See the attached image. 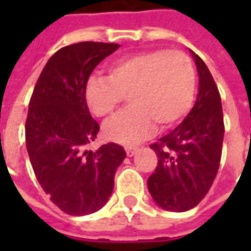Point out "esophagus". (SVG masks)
I'll return each mask as SVG.
<instances>
[{"mask_svg":"<svg viewBox=\"0 0 251 251\" xmlns=\"http://www.w3.org/2000/svg\"><path fill=\"white\" fill-rule=\"evenodd\" d=\"M125 152H126V154L129 156V157H131V156H134V154L138 152V148H136V147H125Z\"/></svg>","mask_w":251,"mask_h":251,"instance_id":"1","label":"esophagus"}]
</instances>
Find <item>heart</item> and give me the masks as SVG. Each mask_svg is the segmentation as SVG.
Here are the masks:
<instances>
[{
    "label": "heart",
    "mask_w": 251,
    "mask_h": 251,
    "mask_svg": "<svg viewBox=\"0 0 251 251\" xmlns=\"http://www.w3.org/2000/svg\"><path fill=\"white\" fill-rule=\"evenodd\" d=\"M196 72L181 51L154 50L127 55L111 63L106 76H93L86 100L97 117H109L127 95L130 107L107 121L111 141L136 142L151 133L154 122L167 129L179 122L192 104Z\"/></svg>",
    "instance_id": "obj_1"
}]
</instances>
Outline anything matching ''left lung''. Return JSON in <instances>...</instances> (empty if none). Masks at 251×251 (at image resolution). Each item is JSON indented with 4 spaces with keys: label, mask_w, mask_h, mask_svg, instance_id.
<instances>
[{
    "label": "left lung",
    "mask_w": 251,
    "mask_h": 251,
    "mask_svg": "<svg viewBox=\"0 0 251 251\" xmlns=\"http://www.w3.org/2000/svg\"><path fill=\"white\" fill-rule=\"evenodd\" d=\"M199 94L194 109L175 130L151 145L157 167L148 179L153 200L164 210L188 211L210 191L219 169L225 136L221 94L208 67L195 52Z\"/></svg>",
    "instance_id": "obj_1"
}]
</instances>
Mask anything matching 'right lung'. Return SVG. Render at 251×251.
I'll return each mask as SVG.
<instances>
[{
  "label": "right lung",
  "mask_w": 251,
  "mask_h": 251,
  "mask_svg": "<svg viewBox=\"0 0 251 251\" xmlns=\"http://www.w3.org/2000/svg\"><path fill=\"white\" fill-rule=\"evenodd\" d=\"M118 48L115 43L97 41L63 47L47 62L30 97L25 122L30 164L41 188L68 215L100 210L126 157L114 142L95 152L86 149L99 131L86 102L88 77Z\"/></svg>",
  "instance_id": "right-lung-1"
}]
</instances>
